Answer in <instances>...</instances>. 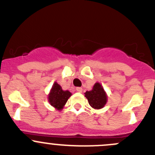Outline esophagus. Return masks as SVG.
Masks as SVG:
<instances>
[{
    "label": "esophagus",
    "instance_id": "obj_1",
    "mask_svg": "<svg viewBox=\"0 0 155 155\" xmlns=\"http://www.w3.org/2000/svg\"><path fill=\"white\" fill-rule=\"evenodd\" d=\"M76 91L79 93H81L82 91H83V89H82L81 87H76Z\"/></svg>",
    "mask_w": 155,
    "mask_h": 155
}]
</instances>
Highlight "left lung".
I'll return each instance as SVG.
<instances>
[{"instance_id": "left-lung-1", "label": "left lung", "mask_w": 155, "mask_h": 155, "mask_svg": "<svg viewBox=\"0 0 155 155\" xmlns=\"http://www.w3.org/2000/svg\"><path fill=\"white\" fill-rule=\"evenodd\" d=\"M84 94L88 103L93 108L101 109L107 104V97L106 93L99 83H96L92 91H87Z\"/></svg>"}]
</instances>
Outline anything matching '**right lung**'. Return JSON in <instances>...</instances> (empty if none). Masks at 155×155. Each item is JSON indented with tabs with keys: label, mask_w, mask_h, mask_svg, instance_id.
<instances>
[{
	"label": "right lung",
	"mask_w": 155,
	"mask_h": 155,
	"mask_svg": "<svg viewBox=\"0 0 155 155\" xmlns=\"http://www.w3.org/2000/svg\"><path fill=\"white\" fill-rule=\"evenodd\" d=\"M71 96V94L68 91H63L61 87L55 82L48 95V101L51 106L58 110H61L65 105Z\"/></svg>",
	"instance_id": "1"
}]
</instances>
